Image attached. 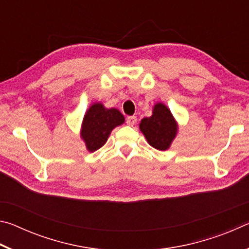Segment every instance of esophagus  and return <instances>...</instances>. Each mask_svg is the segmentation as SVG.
<instances>
[{
    "instance_id": "obj_1",
    "label": "esophagus",
    "mask_w": 249,
    "mask_h": 249,
    "mask_svg": "<svg viewBox=\"0 0 249 249\" xmlns=\"http://www.w3.org/2000/svg\"><path fill=\"white\" fill-rule=\"evenodd\" d=\"M136 122H137L136 116H127V117H126V124L129 125V126L135 125V124H136Z\"/></svg>"
}]
</instances>
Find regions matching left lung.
Listing matches in <instances>:
<instances>
[{"label": "left lung", "mask_w": 249, "mask_h": 249, "mask_svg": "<svg viewBox=\"0 0 249 249\" xmlns=\"http://www.w3.org/2000/svg\"><path fill=\"white\" fill-rule=\"evenodd\" d=\"M140 128L149 145L158 150L169 148L177 134V124L174 116L170 109L162 103L155 105L153 115L142 119Z\"/></svg>", "instance_id": "obj_1"}]
</instances>
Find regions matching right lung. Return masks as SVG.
Returning a JSON list of instances; mask_svg holds the SVG:
<instances>
[{
  "label": "right lung",
  "instance_id": "add662e5",
  "mask_svg": "<svg viewBox=\"0 0 249 249\" xmlns=\"http://www.w3.org/2000/svg\"><path fill=\"white\" fill-rule=\"evenodd\" d=\"M124 123V116L116 108H105L103 104L95 103L84 115L81 137L87 148L95 151L101 148L111 134L112 129Z\"/></svg>",
  "mask_w": 249,
  "mask_h": 249
}]
</instances>
